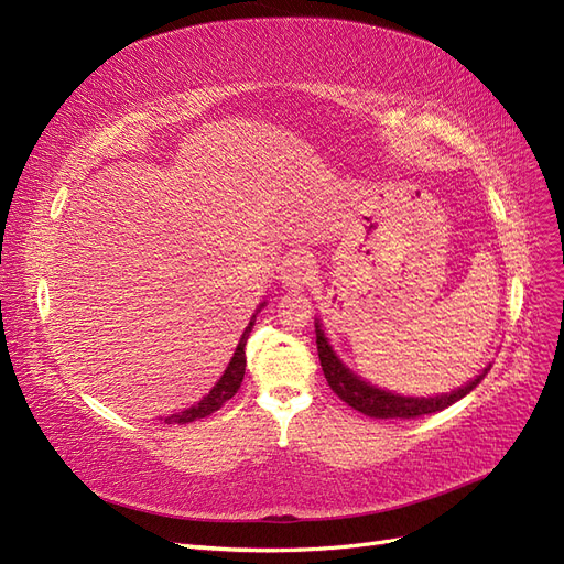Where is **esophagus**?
I'll use <instances>...</instances> for the list:
<instances>
[{
    "mask_svg": "<svg viewBox=\"0 0 564 564\" xmlns=\"http://www.w3.org/2000/svg\"><path fill=\"white\" fill-rule=\"evenodd\" d=\"M315 275V261L307 254H291L282 265V286L286 291H303Z\"/></svg>",
    "mask_w": 564,
    "mask_h": 564,
    "instance_id": "1",
    "label": "esophagus"
}]
</instances>
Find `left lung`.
Returning <instances> with one entry per match:
<instances>
[{
    "instance_id": "1",
    "label": "left lung",
    "mask_w": 564,
    "mask_h": 564,
    "mask_svg": "<svg viewBox=\"0 0 564 564\" xmlns=\"http://www.w3.org/2000/svg\"><path fill=\"white\" fill-rule=\"evenodd\" d=\"M315 334H317V352L322 361V371L326 382L332 384V390L347 403L352 405L355 411L368 415V417H380V420H390V417H417L426 413H436L457 403L459 399L467 397L471 390H476V384L488 376L490 366L488 364L482 371L471 378L467 384L457 387L453 392L436 394V397H403L390 390H382V387L364 380L357 376L352 368H349L334 349L332 340L326 338L324 326L319 319H315Z\"/></svg>"
}]
</instances>
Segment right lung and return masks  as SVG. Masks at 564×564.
<instances>
[{
	"instance_id": "obj_1",
	"label": "right lung",
	"mask_w": 564,
	"mask_h": 564,
	"mask_svg": "<svg viewBox=\"0 0 564 564\" xmlns=\"http://www.w3.org/2000/svg\"><path fill=\"white\" fill-rule=\"evenodd\" d=\"M261 307H265V301L257 305L254 315H251L249 324L245 326V332H242V336H240V343H238V347H236V352H232V357H230V361H228V366H226V371L221 373V378L217 380V384L212 387L209 394H205L198 403H193L191 408H186V411L174 413V415L165 417L167 424H186V422H193V420L207 417V415H212V413H217L219 408H221L228 399L236 397V392L240 390V384H242L245 366H247L245 345H247V338H249V334H251V328H254V322H257V315L261 313Z\"/></svg>"
}]
</instances>
